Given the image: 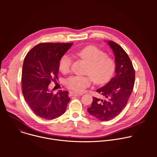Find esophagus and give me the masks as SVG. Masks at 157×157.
Instances as JSON below:
<instances>
[{"label": "esophagus", "mask_w": 157, "mask_h": 157, "mask_svg": "<svg viewBox=\"0 0 157 157\" xmlns=\"http://www.w3.org/2000/svg\"><path fill=\"white\" fill-rule=\"evenodd\" d=\"M70 94L71 96H80L81 94L78 93H75V92H73V91H70Z\"/></svg>", "instance_id": "1"}]
</instances>
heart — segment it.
Masks as SVG:
<instances>
[{
	"mask_svg": "<svg viewBox=\"0 0 157 157\" xmlns=\"http://www.w3.org/2000/svg\"><path fill=\"white\" fill-rule=\"evenodd\" d=\"M72 53L89 64L87 74L92 77L74 76L66 81V85L74 91L80 93L90 84L91 78L96 84H103L113 76L116 64L111 58L107 56L105 52L96 47L90 46ZM71 64V59L67 55H63L59 63V69L63 73H68Z\"/></svg>",
	"mask_w": 157,
	"mask_h": 157,
	"instance_id": "1",
	"label": "heart"
}]
</instances>
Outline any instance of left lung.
<instances>
[{"label":"left lung","mask_w":157,"mask_h":157,"mask_svg":"<svg viewBox=\"0 0 157 157\" xmlns=\"http://www.w3.org/2000/svg\"><path fill=\"white\" fill-rule=\"evenodd\" d=\"M115 56L116 75L96 91L104 99L93 98L89 114L102 121H107L118 116L127 105L135 81V71L124 49L113 41H106Z\"/></svg>","instance_id":"obj_1"}]
</instances>
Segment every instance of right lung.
<instances>
[{
	"instance_id": "add662e5",
	"label": "right lung",
	"mask_w": 157,
	"mask_h": 157,
	"mask_svg": "<svg viewBox=\"0 0 157 157\" xmlns=\"http://www.w3.org/2000/svg\"><path fill=\"white\" fill-rule=\"evenodd\" d=\"M72 45V43H40L24 59L22 93L32 110L41 118L52 120L65 113L70 100L68 91H59L53 95L48 85L58 79L59 61Z\"/></svg>"
}]
</instances>
